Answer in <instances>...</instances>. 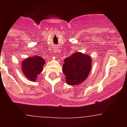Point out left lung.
I'll use <instances>...</instances> for the list:
<instances>
[{
  "label": "left lung",
  "mask_w": 127,
  "mask_h": 127,
  "mask_svg": "<svg viewBox=\"0 0 127 127\" xmlns=\"http://www.w3.org/2000/svg\"><path fill=\"white\" fill-rule=\"evenodd\" d=\"M92 58L87 54L76 52L64 60L63 72L65 75L66 82L76 86L84 82L90 72Z\"/></svg>",
  "instance_id": "8db88e82"
}]
</instances>
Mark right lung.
<instances>
[{
  "label": "right lung",
  "mask_w": 127,
  "mask_h": 127,
  "mask_svg": "<svg viewBox=\"0 0 127 127\" xmlns=\"http://www.w3.org/2000/svg\"><path fill=\"white\" fill-rule=\"evenodd\" d=\"M45 61L39 56H34L26 58L21 62L23 74L30 81L35 82L38 74L42 72Z\"/></svg>",
  "instance_id": "add662e5"
}]
</instances>
